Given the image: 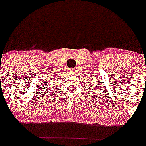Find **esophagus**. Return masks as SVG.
<instances>
[{
	"instance_id": "esophagus-1",
	"label": "esophagus",
	"mask_w": 146,
	"mask_h": 146,
	"mask_svg": "<svg viewBox=\"0 0 146 146\" xmlns=\"http://www.w3.org/2000/svg\"><path fill=\"white\" fill-rule=\"evenodd\" d=\"M70 72H72V69H70Z\"/></svg>"
}]
</instances>
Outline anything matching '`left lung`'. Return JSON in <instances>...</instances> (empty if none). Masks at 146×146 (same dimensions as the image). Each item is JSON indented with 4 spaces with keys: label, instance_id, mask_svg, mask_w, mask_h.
<instances>
[{
    "label": "left lung",
    "instance_id": "left-lung-1",
    "mask_svg": "<svg viewBox=\"0 0 146 146\" xmlns=\"http://www.w3.org/2000/svg\"><path fill=\"white\" fill-rule=\"evenodd\" d=\"M96 87H97V86H96Z\"/></svg>",
    "mask_w": 146,
    "mask_h": 146
}]
</instances>
